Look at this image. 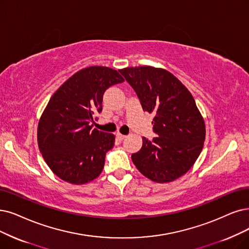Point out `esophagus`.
<instances>
[{
  "instance_id": "34e87169",
  "label": "esophagus",
  "mask_w": 249,
  "mask_h": 249,
  "mask_svg": "<svg viewBox=\"0 0 249 249\" xmlns=\"http://www.w3.org/2000/svg\"><path fill=\"white\" fill-rule=\"evenodd\" d=\"M125 137H126V136H124V135H122L121 133H117V134H116V138L118 139L119 141H123Z\"/></svg>"
}]
</instances>
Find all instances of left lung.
<instances>
[{
    "label": "left lung",
    "instance_id": "left-lung-1",
    "mask_svg": "<svg viewBox=\"0 0 249 249\" xmlns=\"http://www.w3.org/2000/svg\"><path fill=\"white\" fill-rule=\"evenodd\" d=\"M135 90L144 111L153 113L152 140L143 138L132 154L138 171L156 183L185 175L200 155L205 140L204 119L192 94L170 71L153 66L119 69Z\"/></svg>",
    "mask_w": 249,
    "mask_h": 249
}]
</instances>
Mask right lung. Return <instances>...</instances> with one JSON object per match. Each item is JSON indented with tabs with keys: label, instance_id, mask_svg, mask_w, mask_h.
I'll use <instances>...</instances> for the list:
<instances>
[{
	"label": "right lung",
	"instance_id": "obj_1",
	"mask_svg": "<svg viewBox=\"0 0 249 249\" xmlns=\"http://www.w3.org/2000/svg\"><path fill=\"white\" fill-rule=\"evenodd\" d=\"M124 81L110 67H86L50 99L38 121L37 145L50 170L61 180L83 185L102 173L115 136L92 130V124L95 114L102 111L105 91Z\"/></svg>",
	"mask_w": 249,
	"mask_h": 249
}]
</instances>
